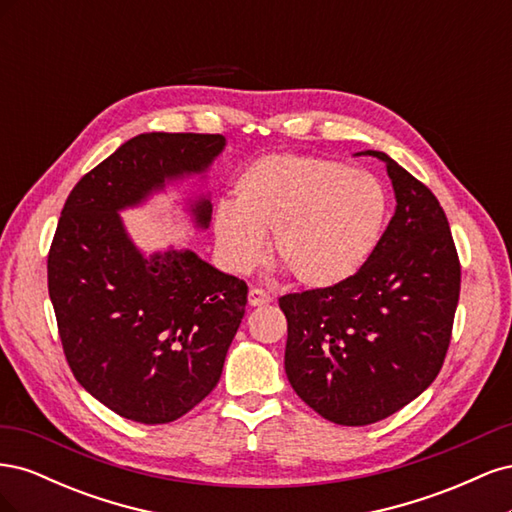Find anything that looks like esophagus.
Instances as JSON below:
<instances>
[{
  "instance_id": "34e87169",
  "label": "esophagus",
  "mask_w": 512,
  "mask_h": 512,
  "mask_svg": "<svg viewBox=\"0 0 512 512\" xmlns=\"http://www.w3.org/2000/svg\"><path fill=\"white\" fill-rule=\"evenodd\" d=\"M271 301H273L271 294H267L265 290H260V288H250V292H247V303H250L252 307L267 305Z\"/></svg>"
}]
</instances>
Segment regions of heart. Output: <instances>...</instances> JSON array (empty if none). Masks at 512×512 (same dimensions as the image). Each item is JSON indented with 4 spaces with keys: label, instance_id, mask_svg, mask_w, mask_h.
Segmentation results:
<instances>
[{
    "label": "heart",
    "instance_id": "1",
    "mask_svg": "<svg viewBox=\"0 0 512 512\" xmlns=\"http://www.w3.org/2000/svg\"><path fill=\"white\" fill-rule=\"evenodd\" d=\"M220 205L213 232L237 271L252 269L271 235V256L299 286L333 288L361 271L386 222V194L365 170L316 156L271 153L247 164Z\"/></svg>",
    "mask_w": 512,
    "mask_h": 512
}]
</instances>
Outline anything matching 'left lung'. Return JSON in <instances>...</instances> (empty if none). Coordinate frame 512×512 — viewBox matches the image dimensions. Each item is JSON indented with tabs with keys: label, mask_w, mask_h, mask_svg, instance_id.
<instances>
[{
	"label": "left lung",
	"mask_w": 512,
	"mask_h": 512,
	"mask_svg": "<svg viewBox=\"0 0 512 512\" xmlns=\"http://www.w3.org/2000/svg\"><path fill=\"white\" fill-rule=\"evenodd\" d=\"M361 153L386 164L397 200L374 254L342 284L280 299L288 382L309 408L348 427L382 421L436 380L461 284L438 198L386 153Z\"/></svg>",
	"instance_id": "left-lung-1"
}]
</instances>
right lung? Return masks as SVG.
<instances>
[{"label": "right lung", "instance_id": "add662e5", "mask_svg": "<svg viewBox=\"0 0 512 512\" xmlns=\"http://www.w3.org/2000/svg\"><path fill=\"white\" fill-rule=\"evenodd\" d=\"M222 134H138L70 192L49 252V294L74 378L100 404L145 425L177 421L218 384L247 286L192 250L145 256L121 211L205 173ZM196 228L211 200H188Z\"/></svg>", "mask_w": 512, "mask_h": 512}]
</instances>
